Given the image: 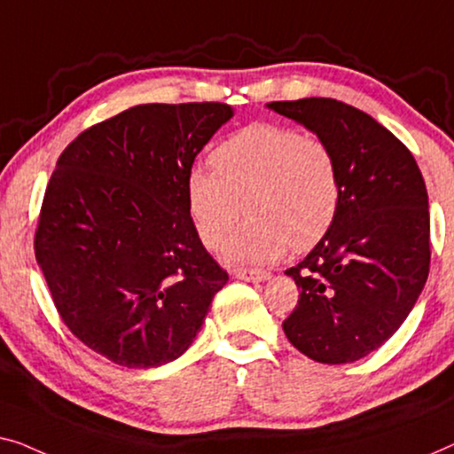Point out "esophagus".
I'll use <instances>...</instances> for the list:
<instances>
[{
	"mask_svg": "<svg viewBox=\"0 0 454 454\" xmlns=\"http://www.w3.org/2000/svg\"><path fill=\"white\" fill-rule=\"evenodd\" d=\"M234 276L245 279V282H265V279H270V273L261 270H234Z\"/></svg>",
	"mask_w": 454,
	"mask_h": 454,
	"instance_id": "1",
	"label": "esophagus"
}]
</instances>
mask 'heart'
Returning a JSON list of instances; mask_svg holds the SVG:
<instances>
[{
    "instance_id": "1",
    "label": "heart",
    "mask_w": 454,
    "mask_h": 454,
    "mask_svg": "<svg viewBox=\"0 0 454 454\" xmlns=\"http://www.w3.org/2000/svg\"><path fill=\"white\" fill-rule=\"evenodd\" d=\"M214 172L195 168L184 181L187 212L201 242L215 248L240 215L248 220L222 247L232 265H261L292 247H317L333 228L341 203L340 164L325 139L296 127L253 123L209 154Z\"/></svg>"
}]
</instances>
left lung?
Segmentation results:
<instances>
[{
    "label": "left lung",
    "mask_w": 454,
    "mask_h": 454,
    "mask_svg": "<svg viewBox=\"0 0 454 454\" xmlns=\"http://www.w3.org/2000/svg\"><path fill=\"white\" fill-rule=\"evenodd\" d=\"M267 106L325 139L341 176L333 228L286 271L300 298L284 333L315 362H356L401 327L424 290L430 271L424 176L387 127L346 102L302 98Z\"/></svg>",
    "instance_id": "8db88e82"
}]
</instances>
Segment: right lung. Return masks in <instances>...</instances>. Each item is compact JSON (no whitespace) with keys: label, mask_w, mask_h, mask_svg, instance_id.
Wrapping results in <instances>:
<instances>
[{"label":"right lung","mask_w":454,"mask_h":454,"mask_svg":"<svg viewBox=\"0 0 454 454\" xmlns=\"http://www.w3.org/2000/svg\"><path fill=\"white\" fill-rule=\"evenodd\" d=\"M232 114L224 102L137 105L57 160L36 263L67 329L119 366L176 360L228 282L189 218L184 181Z\"/></svg>","instance_id":"right-lung-1"}]
</instances>
